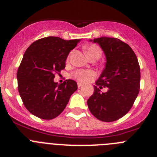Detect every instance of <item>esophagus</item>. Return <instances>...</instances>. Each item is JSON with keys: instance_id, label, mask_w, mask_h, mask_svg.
I'll return each instance as SVG.
<instances>
[{"instance_id": "34e87169", "label": "esophagus", "mask_w": 157, "mask_h": 157, "mask_svg": "<svg viewBox=\"0 0 157 157\" xmlns=\"http://www.w3.org/2000/svg\"><path fill=\"white\" fill-rule=\"evenodd\" d=\"M82 86H83V83H77V86H78V88L81 87Z\"/></svg>"}]
</instances>
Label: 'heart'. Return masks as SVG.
Instances as JSON below:
<instances>
[{
    "label": "heart",
    "mask_w": 157,
    "mask_h": 157,
    "mask_svg": "<svg viewBox=\"0 0 157 157\" xmlns=\"http://www.w3.org/2000/svg\"><path fill=\"white\" fill-rule=\"evenodd\" d=\"M84 50L90 58H93V57H99L100 58L101 55H102V50H101L100 47L97 45H95V44L85 46ZM94 76L95 73L93 71H86V70H78L73 74L74 78L78 80L79 82H82V83H86V82L90 81L93 77H94Z\"/></svg>",
    "instance_id": "b5f03b06"
}]
</instances>
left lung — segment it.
I'll use <instances>...</instances> for the list:
<instances>
[{"mask_svg": "<svg viewBox=\"0 0 157 157\" xmlns=\"http://www.w3.org/2000/svg\"><path fill=\"white\" fill-rule=\"evenodd\" d=\"M93 42L102 48L106 63L87 105L97 119L115 121L129 112L138 95L140 65L132 48L120 39L101 37L94 39ZM103 87L108 89L105 93L100 90Z\"/></svg>", "mask_w": 157, "mask_h": 157, "instance_id": "8db88e82", "label": "left lung"}]
</instances>
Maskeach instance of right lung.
Instances as JSON below:
<instances>
[{
  "label": "right lung",
  "instance_id": "obj_1",
  "mask_svg": "<svg viewBox=\"0 0 157 157\" xmlns=\"http://www.w3.org/2000/svg\"><path fill=\"white\" fill-rule=\"evenodd\" d=\"M79 42L48 36L36 40L25 52L17 71L18 91L23 105L35 116L45 120L56 118L77 90L74 80L58 84L54 78L65 68L69 52Z\"/></svg>",
  "mask_w": 157,
  "mask_h": 157
}]
</instances>
